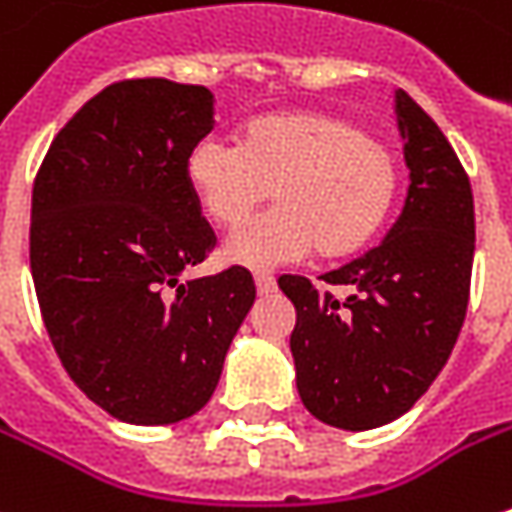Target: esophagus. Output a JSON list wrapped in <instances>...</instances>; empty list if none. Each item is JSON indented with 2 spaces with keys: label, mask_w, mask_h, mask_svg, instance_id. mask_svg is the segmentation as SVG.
<instances>
[{
  "label": "esophagus",
  "mask_w": 512,
  "mask_h": 512,
  "mask_svg": "<svg viewBox=\"0 0 512 512\" xmlns=\"http://www.w3.org/2000/svg\"><path fill=\"white\" fill-rule=\"evenodd\" d=\"M257 295H272L275 292V278L272 275H255Z\"/></svg>",
  "instance_id": "34e87169"
}]
</instances>
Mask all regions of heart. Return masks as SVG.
<instances>
[{"label": "heart", "mask_w": 512, "mask_h": 512, "mask_svg": "<svg viewBox=\"0 0 512 512\" xmlns=\"http://www.w3.org/2000/svg\"><path fill=\"white\" fill-rule=\"evenodd\" d=\"M186 180L220 229L246 223L275 189L278 209L223 246L226 263L272 272L315 246L323 257L361 252L395 203L398 160L349 117L286 111L252 120L237 145L214 137L191 145Z\"/></svg>", "instance_id": "obj_1"}]
</instances>
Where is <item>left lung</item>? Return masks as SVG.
Listing matches in <instances>:
<instances>
[{"instance_id": "8db88e82", "label": "left lung", "mask_w": 512, "mask_h": 512, "mask_svg": "<svg viewBox=\"0 0 512 512\" xmlns=\"http://www.w3.org/2000/svg\"><path fill=\"white\" fill-rule=\"evenodd\" d=\"M410 189L381 246L323 275L338 300L300 275L278 286L295 303L289 338L303 407L338 430H375L412 410L444 369L470 300L476 212L470 177L433 117L395 91Z\"/></svg>"}]
</instances>
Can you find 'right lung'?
Returning a JSON list of instances; mask_svg holds the SVG:
<instances>
[{
    "label": "right lung",
    "instance_id": "obj_1",
    "mask_svg": "<svg viewBox=\"0 0 512 512\" xmlns=\"http://www.w3.org/2000/svg\"><path fill=\"white\" fill-rule=\"evenodd\" d=\"M214 128L203 85L125 79L54 137L31 203V272L65 372L125 424L203 410L255 303L232 266L180 280L214 246L186 157Z\"/></svg>",
    "mask_w": 512,
    "mask_h": 512
}]
</instances>
